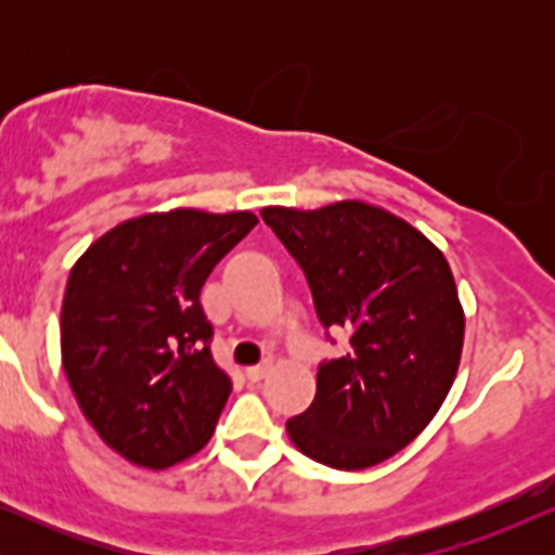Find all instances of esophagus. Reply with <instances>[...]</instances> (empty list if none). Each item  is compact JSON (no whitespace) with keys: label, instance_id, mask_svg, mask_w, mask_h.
I'll list each match as a JSON object with an SVG mask.
<instances>
[{"label":"esophagus","instance_id":"34e87169","mask_svg":"<svg viewBox=\"0 0 555 555\" xmlns=\"http://www.w3.org/2000/svg\"><path fill=\"white\" fill-rule=\"evenodd\" d=\"M271 373V362H260V365H253L247 367V380H253V384H258V380H263L266 375Z\"/></svg>","mask_w":555,"mask_h":555}]
</instances>
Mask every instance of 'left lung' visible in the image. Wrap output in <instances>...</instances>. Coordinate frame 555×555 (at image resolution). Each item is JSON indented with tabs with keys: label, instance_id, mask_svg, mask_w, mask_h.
<instances>
[{
	"label": "left lung",
	"instance_id": "8db88e82",
	"mask_svg": "<svg viewBox=\"0 0 555 555\" xmlns=\"http://www.w3.org/2000/svg\"><path fill=\"white\" fill-rule=\"evenodd\" d=\"M260 216L302 269L323 328L349 334V352L318 365L313 404L286 420L292 443L334 469L386 462L430 423L460 367L464 313L443 253L360 201Z\"/></svg>",
	"mask_w": 555,
	"mask_h": 555
}]
</instances>
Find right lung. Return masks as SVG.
<instances>
[{"label": "right lung", "instance_id": "right-lung-1", "mask_svg": "<svg viewBox=\"0 0 555 555\" xmlns=\"http://www.w3.org/2000/svg\"><path fill=\"white\" fill-rule=\"evenodd\" d=\"M256 224L250 211L140 216L69 271L62 365L82 415L127 462L167 469L211 438L232 378L214 362L201 289Z\"/></svg>", "mask_w": 555, "mask_h": 555}]
</instances>
